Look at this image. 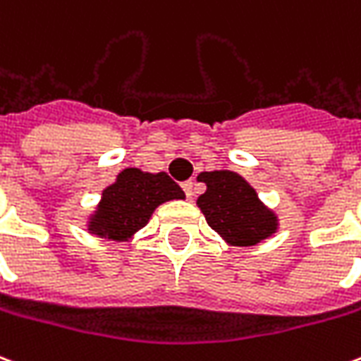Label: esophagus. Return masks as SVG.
<instances>
[{"label": "esophagus", "instance_id": "esophagus-1", "mask_svg": "<svg viewBox=\"0 0 361 361\" xmlns=\"http://www.w3.org/2000/svg\"><path fill=\"white\" fill-rule=\"evenodd\" d=\"M192 185H195V183H192V180L183 181V183H181V187H183V191H185V195H187V199H191L192 197Z\"/></svg>", "mask_w": 361, "mask_h": 361}]
</instances>
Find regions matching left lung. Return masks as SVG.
<instances>
[{"label":"left lung","instance_id":"obj_1","mask_svg":"<svg viewBox=\"0 0 361 361\" xmlns=\"http://www.w3.org/2000/svg\"><path fill=\"white\" fill-rule=\"evenodd\" d=\"M206 192L199 208L212 229L235 246H254L276 231V217L257 200V195L240 176L229 170L202 172Z\"/></svg>","mask_w":361,"mask_h":361}]
</instances>
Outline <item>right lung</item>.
I'll return each instance as SVG.
<instances>
[{
  "instance_id": "1",
  "label": "right lung",
  "mask_w": 361,
  "mask_h": 361,
  "mask_svg": "<svg viewBox=\"0 0 361 361\" xmlns=\"http://www.w3.org/2000/svg\"><path fill=\"white\" fill-rule=\"evenodd\" d=\"M183 197L181 187L164 172L144 174L137 169H126L104 191L89 229L96 235L123 240L149 221L157 206Z\"/></svg>"
}]
</instances>
